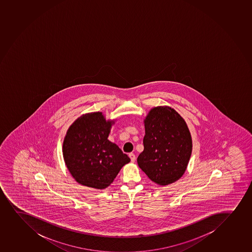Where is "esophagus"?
<instances>
[{
	"mask_svg": "<svg viewBox=\"0 0 252 252\" xmlns=\"http://www.w3.org/2000/svg\"><path fill=\"white\" fill-rule=\"evenodd\" d=\"M129 157H130V160H131V162H135V156L133 154V153H130L129 154Z\"/></svg>",
	"mask_w": 252,
	"mask_h": 252,
	"instance_id": "esophagus-1",
	"label": "esophagus"
}]
</instances>
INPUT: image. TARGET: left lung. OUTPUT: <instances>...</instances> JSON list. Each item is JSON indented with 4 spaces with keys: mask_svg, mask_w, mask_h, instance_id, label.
<instances>
[{
    "mask_svg": "<svg viewBox=\"0 0 252 252\" xmlns=\"http://www.w3.org/2000/svg\"><path fill=\"white\" fill-rule=\"evenodd\" d=\"M144 151L139 167L152 182L167 186L181 178L187 170L192 151V140L187 123L169 106L152 108L144 120Z\"/></svg>",
    "mask_w": 252,
    "mask_h": 252,
    "instance_id": "left-lung-1",
    "label": "left lung"
}]
</instances>
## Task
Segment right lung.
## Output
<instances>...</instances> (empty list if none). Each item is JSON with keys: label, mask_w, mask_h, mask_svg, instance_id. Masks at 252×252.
<instances>
[{"label": "right lung", "mask_w": 252, "mask_h": 252, "mask_svg": "<svg viewBox=\"0 0 252 252\" xmlns=\"http://www.w3.org/2000/svg\"><path fill=\"white\" fill-rule=\"evenodd\" d=\"M114 123L98 111L81 116L68 129L63 141V157L79 184L105 189L122 166L130 162L127 155L107 139Z\"/></svg>", "instance_id": "obj_1"}]
</instances>
